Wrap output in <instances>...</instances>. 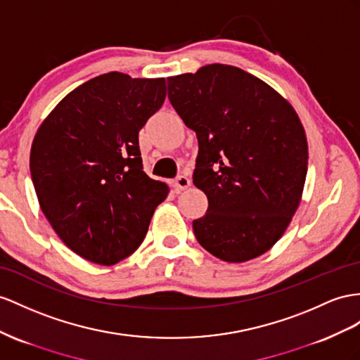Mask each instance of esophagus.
<instances>
[{
  "label": "esophagus",
  "mask_w": 360,
  "mask_h": 360,
  "mask_svg": "<svg viewBox=\"0 0 360 360\" xmlns=\"http://www.w3.org/2000/svg\"><path fill=\"white\" fill-rule=\"evenodd\" d=\"M191 186V181L188 176H186V174H179V176H176V179L173 181V187L176 191H182L186 190Z\"/></svg>",
  "instance_id": "obj_1"
}]
</instances>
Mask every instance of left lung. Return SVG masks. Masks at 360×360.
Listing matches in <instances>:
<instances>
[{
  "label": "left lung",
  "instance_id": "left-lung-1",
  "mask_svg": "<svg viewBox=\"0 0 360 360\" xmlns=\"http://www.w3.org/2000/svg\"><path fill=\"white\" fill-rule=\"evenodd\" d=\"M169 100L196 132L193 184L208 198L193 220L217 259H255L280 240L307 174V140L288 100L237 67L213 63L167 79Z\"/></svg>",
  "mask_w": 360,
  "mask_h": 360
}]
</instances>
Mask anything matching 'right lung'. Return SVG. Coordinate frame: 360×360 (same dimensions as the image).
I'll use <instances>...</instances> for the list:
<instances>
[{
  "label": "right lung",
  "mask_w": 360,
  "mask_h": 360,
  "mask_svg": "<svg viewBox=\"0 0 360 360\" xmlns=\"http://www.w3.org/2000/svg\"><path fill=\"white\" fill-rule=\"evenodd\" d=\"M165 100V79L108 72L63 98L30 152L36 196L71 251L115 264L144 240L164 182L143 170L138 134Z\"/></svg>",
  "instance_id": "1"
}]
</instances>
